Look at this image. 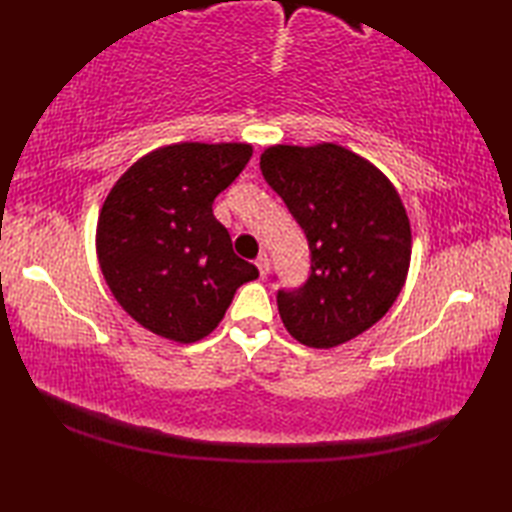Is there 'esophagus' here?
Here are the masks:
<instances>
[{
  "label": "esophagus",
  "instance_id": "obj_1",
  "mask_svg": "<svg viewBox=\"0 0 512 512\" xmlns=\"http://www.w3.org/2000/svg\"><path fill=\"white\" fill-rule=\"evenodd\" d=\"M255 266L259 268V275L266 277V273H268V255L266 253H259L257 259H255Z\"/></svg>",
  "mask_w": 512,
  "mask_h": 512
}]
</instances>
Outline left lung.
<instances>
[{
    "label": "left lung",
    "mask_w": 512,
    "mask_h": 512,
    "mask_svg": "<svg viewBox=\"0 0 512 512\" xmlns=\"http://www.w3.org/2000/svg\"><path fill=\"white\" fill-rule=\"evenodd\" d=\"M259 167L310 248L306 284L277 292L286 330L317 350L363 334L394 306L409 270L411 226L394 184L332 143L268 147Z\"/></svg>",
    "instance_id": "obj_1"
}]
</instances>
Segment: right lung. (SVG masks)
Masks as SVG:
<instances>
[{
    "mask_svg": "<svg viewBox=\"0 0 512 512\" xmlns=\"http://www.w3.org/2000/svg\"><path fill=\"white\" fill-rule=\"evenodd\" d=\"M253 156L244 143H180L136 160L103 202L96 255L121 308L169 341L211 334L235 290L259 277L233 253L213 200Z\"/></svg>",
    "mask_w": 512,
    "mask_h": 512,
    "instance_id": "obj_1",
    "label": "right lung"
}]
</instances>
